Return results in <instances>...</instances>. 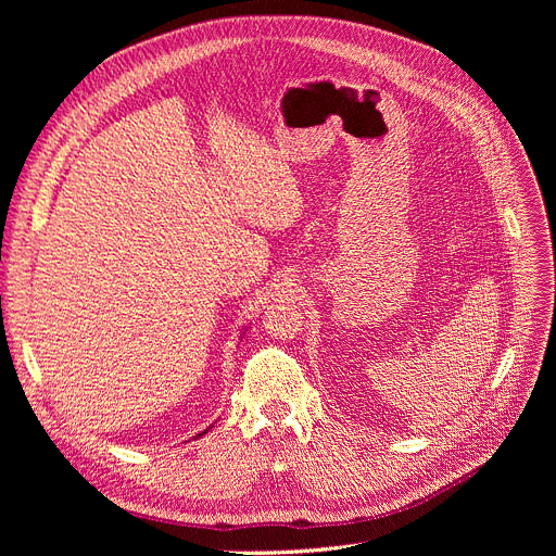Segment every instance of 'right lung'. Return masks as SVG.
<instances>
[{
    "instance_id": "right-lung-1",
    "label": "right lung",
    "mask_w": 556,
    "mask_h": 556,
    "mask_svg": "<svg viewBox=\"0 0 556 556\" xmlns=\"http://www.w3.org/2000/svg\"><path fill=\"white\" fill-rule=\"evenodd\" d=\"M204 432H207V430H204Z\"/></svg>"
}]
</instances>
